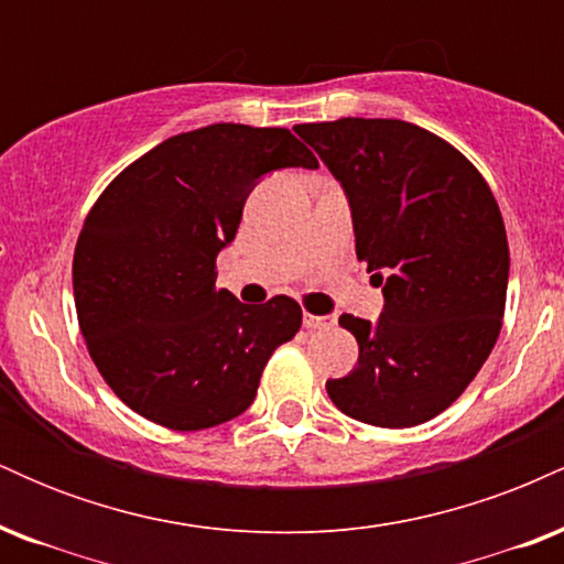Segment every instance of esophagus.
I'll return each instance as SVG.
<instances>
[{
  "instance_id": "1",
  "label": "esophagus",
  "mask_w": 564,
  "mask_h": 564,
  "mask_svg": "<svg viewBox=\"0 0 564 564\" xmlns=\"http://www.w3.org/2000/svg\"><path fill=\"white\" fill-rule=\"evenodd\" d=\"M336 323L334 315H313V313H304V326L310 332H321V328H332Z\"/></svg>"
}]
</instances>
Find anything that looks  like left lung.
I'll list each match as a JSON object with an SVG mask.
<instances>
[{
    "instance_id": "8db88e82",
    "label": "left lung",
    "mask_w": 564,
    "mask_h": 564,
    "mask_svg": "<svg viewBox=\"0 0 564 564\" xmlns=\"http://www.w3.org/2000/svg\"><path fill=\"white\" fill-rule=\"evenodd\" d=\"M339 180L355 251L384 294L379 321L341 315L358 366L326 392L349 419L403 430L435 419L477 377L509 283L501 212L451 142L400 119L296 124Z\"/></svg>"
}]
</instances>
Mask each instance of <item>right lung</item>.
Segmentation results:
<instances>
[{"label": "right lung", "mask_w": 564, "mask_h": 564, "mask_svg": "<svg viewBox=\"0 0 564 564\" xmlns=\"http://www.w3.org/2000/svg\"><path fill=\"white\" fill-rule=\"evenodd\" d=\"M286 166H318L289 129L200 127L129 164L84 219L82 336L108 387L148 422L193 432L241 416L270 355L300 332L291 296L243 304L215 289L246 198Z\"/></svg>", "instance_id": "obj_1"}]
</instances>
